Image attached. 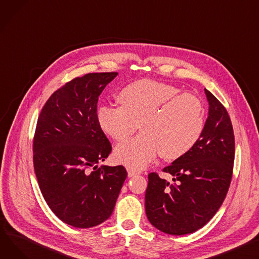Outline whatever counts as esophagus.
I'll use <instances>...</instances> for the list:
<instances>
[{"label":"esophagus","instance_id":"obj_1","mask_svg":"<svg viewBox=\"0 0 259 259\" xmlns=\"http://www.w3.org/2000/svg\"><path fill=\"white\" fill-rule=\"evenodd\" d=\"M127 171H128V176L129 177H132V176H135V175H139L140 174V170H137L135 168H132V167H127Z\"/></svg>","mask_w":259,"mask_h":259}]
</instances>
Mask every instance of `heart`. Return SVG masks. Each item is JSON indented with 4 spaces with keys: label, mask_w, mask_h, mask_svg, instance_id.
Wrapping results in <instances>:
<instances>
[{
    "label": "heart",
    "mask_w": 259,
    "mask_h": 259,
    "mask_svg": "<svg viewBox=\"0 0 259 259\" xmlns=\"http://www.w3.org/2000/svg\"><path fill=\"white\" fill-rule=\"evenodd\" d=\"M174 85L143 79L129 83L118 94L120 106L102 105L97 112L101 129L117 143L128 141L137 127L142 133L114 151L117 162L142 168L157 153L175 160L197 144L204 129L202 101Z\"/></svg>",
    "instance_id": "obj_1"
}]
</instances>
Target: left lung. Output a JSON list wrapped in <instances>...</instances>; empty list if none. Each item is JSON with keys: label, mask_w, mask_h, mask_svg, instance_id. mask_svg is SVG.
Segmentation results:
<instances>
[{"label": "left lung", "mask_w": 259, "mask_h": 259, "mask_svg": "<svg viewBox=\"0 0 259 259\" xmlns=\"http://www.w3.org/2000/svg\"><path fill=\"white\" fill-rule=\"evenodd\" d=\"M209 110L197 144L162 170L174 182L150 173L145 196L147 218L158 230L183 235L202 228L226 198L234 163V134L222 103L205 89Z\"/></svg>", "instance_id": "obj_1"}]
</instances>
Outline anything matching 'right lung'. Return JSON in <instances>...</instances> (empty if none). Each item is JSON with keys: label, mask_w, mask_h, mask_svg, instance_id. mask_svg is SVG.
<instances>
[{"label": "right lung", "mask_w": 259, "mask_h": 259, "mask_svg": "<svg viewBox=\"0 0 259 259\" xmlns=\"http://www.w3.org/2000/svg\"><path fill=\"white\" fill-rule=\"evenodd\" d=\"M116 72L90 73L52 94L37 119L33 164L40 192L62 222L90 228L112 213L127 170L98 166L112 147L101 129L99 96Z\"/></svg>", "instance_id": "1"}]
</instances>
